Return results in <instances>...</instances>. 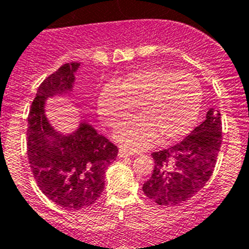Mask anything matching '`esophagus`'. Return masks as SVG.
Listing matches in <instances>:
<instances>
[{"label": "esophagus", "mask_w": 249, "mask_h": 249, "mask_svg": "<svg viewBox=\"0 0 249 249\" xmlns=\"http://www.w3.org/2000/svg\"><path fill=\"white\" fill-rule=\"evenodd\" d=\"M133 155H135L133 152H129L127 151V149L121 148L120 151H118V156H120V157H129V156H133Z\"/></svg>", "instance_id": "obj_1"}]
</instances>
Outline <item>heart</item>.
Returning <instances> with one entry per match:
<instances>
[{
	"label": "heart",
	"mask_w": 249,
	"mask_h": 249,
	"mask_svg": "<svg viewBox=\"0 0 249 249\" xmlns=\"http://www.w3.org/2000/svg\"><path fill=\"white\" fill-rule=\"evenodd\" d=\"M202 87L193 74L168 68L131 72L116 83H107L98 96V114L109 127L118 126L132 112L140 116L114 131L122 147L141 151L162 138L171 142L186 136L197 122Z\"/></svg>",
	"instance_id": "1"
}]
</instances>
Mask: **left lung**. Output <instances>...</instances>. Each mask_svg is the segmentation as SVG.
Listing matches in <instances>:
<instances>
[{
    "mask_svg": "<svg viewBox=\"0 0 249 249\" xmlns=\"http://www.w3.org/2000/svg\"><path fill=\"white\" fill-rule=\"evenodd\" d=\"M221 143V113L210 108L206 120L182 142L152 153L155 168L142 187L144 195L160 206L188 201L212 176Z\"/></svg>",
    "mask_w": 249,
    "mask_h": 249,
    "instance_id": "8db88e82",
    "label": "left lung"
}]
</instances>
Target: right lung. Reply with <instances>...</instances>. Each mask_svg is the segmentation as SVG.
I'll use <instances>...</instances> for the list:
<instances>
[{
  "instance_id": "1",
  "label": "right lung",
  "mask_w": 249,
  "mask_h": 249,
  "mask_svg": "<svg viewBox=\"0 0 249 249\" xmlns=\"http://www.w3.org/2000/svg\"><path fill=\"white\" fill-rule=\"evenodd\" d=\"M80 66L62 65L41 83L27 126L28 163L39 190L57 206L72 211L85 210L100 198L106 169L118 153L117 147L86 121L63 135L46 117L47 98L71 94Z\"/></svg>"
}]
</instances>
